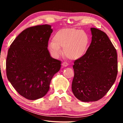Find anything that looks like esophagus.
<instances>
[{"label": "esophagus", "mask_w": 123, "mask_h": 123, "mask_svg": "<svg viewBox=\"0 0 123 123\" xmlns=\"http://www.w3.org/2000/svg\"><path fill=\"white\" fill-rule=\"evenodd\" d=\"M68 65V64L67 63H66V62H63V63H62V66L63 67H67Z\"/></svg>", "instance_id": "esophagus-1"}]
</instances>
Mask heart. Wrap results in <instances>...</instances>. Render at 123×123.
Masks as SVG:
<instances>
[{
  "label": "heart",
  "mask_w": 123,
  "mask_h": 123,
  "mask_svg": "<svg viewBox=\"0 0 123 123\" xmlns=\"http://www.w3.org/2000/svg\"><path fill=\"white\" fill-rule=\"evenodd\" d=\"M89 41L88 35L82 30L74 28L62 29L54 35L53 41L49 43L48 48L55 57L59 56L62 53L61 48H63L64 55L70 60H76L86 53Z\"/></svg>",
  "instance_id": "heart-1"
}]
</instances>
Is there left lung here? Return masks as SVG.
I'll return each mask as SVG.
<instances>
[{
    "label": "left lung",
    "mask_w": 123,
    "mask_h": 123,
    "mask_svg": "<svg viewBox=\"0 0 123 123\" xmlns=\"http://www.w3.org/2000/svg\"><path fill=\"white\" fill-rule=\"evenodd\" d=\"M92 42L85 55L74 61L72 89L77 99L96 101L108 92L118 73L117 54L107 35L91 28Z\"/></svg>",
    "instance_id": "obj_1"
}]
</instances>
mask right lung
Instances as JSON below:
<instances>
[{"label":"right lung","mask_w":123,"mask_h":123,"mask_svg":"<svg viewBox=\"0 0 123 123\" xmlns=\"http://www.w3.org/2000/svg\"><path fill=\"white\" fill-rule=\"evenodd\" d=\"M53 29L48 24L23 31L12 43L6 61L7 78L16 91L25 98L34 100L48 92L61 61L50 56L48 50Z\"/></svg>","instance_id":"right-lung-1"}]
</instances>
